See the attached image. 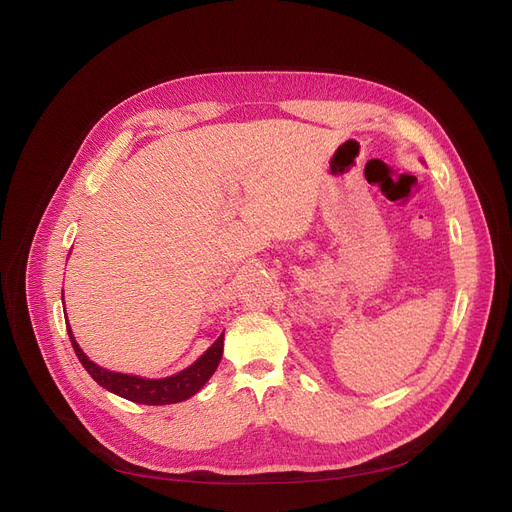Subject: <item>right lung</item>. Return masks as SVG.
I'll return each instance as SVG.
<instances>
[{
  "mask_svg": "<svg viewBox=\"0 0 512 512\" xmlns=\"http://www.w3.org/2000/svg\"><path fill=\"white\" fill-rule=\"evenodd\" d=\"M71 337V345L77 353L79 362L83 364V368L90 372L92 379L102 385L104 389L113 391L129 402L136 404H146V406H165V404H177L184 402V399L192 397L198 389H201L209 379L211 374L215 372V368L219 366L221 353H224V332H221L219 339L198 358L190 368L182 370L180 374L167 376V379H159V381H150V379H140V376H131V374H121V372H110L100 368L98 364H94L87 355L81 351V347L77 345L71 328L66 326Z\"/></svg>",
  "mask_w": 512,
  "mask_h": 512,
  "instance_id": "add662e5",
  "label": "right lung"
}]
</instances>
